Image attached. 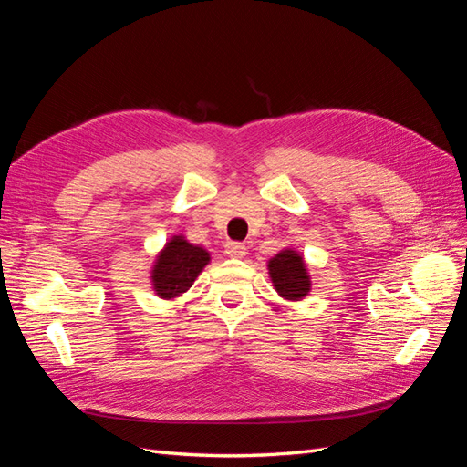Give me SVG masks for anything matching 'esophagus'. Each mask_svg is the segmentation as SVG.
I'll use <instances>...</instances> for the list:
<instances>
[{
  "mask_svg": "<svg viewBox=\"0 0 467 467\" xmlns=\"http://www.w3.org/2000/svg\"><path fill=\"white\" fill-rule=\"evenodd\" d=\"M225 255L232 257V259H244L247 255V247L244 244L232 242V244L225 245Z\"/></svg>",
  "mask_w": 467,
  "mask_h": 467,
  "instance_id": "obj_1",
  "label": "esophagus"
}]
</instances>
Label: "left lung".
I'll return each mask as SVG.
<instances>
[{
	"mask_svg": "<svg viewBox=\"0 0 467 467\" xmlns=\"http://www.w3.org/2000/svg\"><path fill=\"white\" fill-rule=\"evenodd\" d=\"M268 278L280 298L288 302H300L312 290V276L307 273L304 255L292 247L278 251L266 261Z\"/></svg>",
	"mask_w": 467,
	"mask_h": 467,
	"instance_id": "obj_1",
	"label": "left lung"
}]
</instances>
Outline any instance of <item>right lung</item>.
<instances>
[{
    "label": "right lung",
    "instance_id": "1",
    "mask_svg": "<svg viewBox=\"0 0 467 467\" xmlns=\"http://www.w3.org/2000/svg\"><path fill=\"white\" fill-rule=\"evenodd\" d=\"M210 263V253L191 244L182 234H175L165 242L155 255L150 280L155 296L161 300L181 298L192 285L204 266Z\"/></svg>",
    "mask_w": 467,
    "mask_h": 467
}]
</instances>
